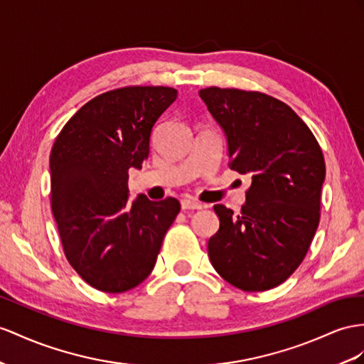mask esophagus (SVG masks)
Returning a JSON list of instances; mask_svg holds the SVG:
<instances>
[{"label": "esophagus", "instance_id": "esophagus-1", "mask_svg": "<svg viewBox=\"0 0 364 364\" xmlns=\"http://www.w3.org/2000/svg\"><path fill=\"white\" fill-rule=\"evenodd\" d=\"M181 209L183 210H195V209H203V204L195 201L192 198H186V200H181Z\"/></svg>", "mask_w": 364, "mask_h": 364}]
</instances>
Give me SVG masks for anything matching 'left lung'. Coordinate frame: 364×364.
I'll use <instances>...</instances> for the list:
<instances>
[{
  "label": "left lung",
  "instance_id": "8db88e82",
  "mask_svg": "<svg viewBox=\"0 0 364 364\" xmlns=\"http://www.w3.org/2000/svg\"><path fill=\"white\" fill-rule=\"evenodd\" d=\"M228 138L229 167L252 176L241 212L213 210L220 229L208 243L213 269L241 291L272 289L301 264L320 223L324 156L295 112L262 92H198Z\"/></svg>",
  "mask_w": 364,
  "mask_h": 364
}]
</instances>
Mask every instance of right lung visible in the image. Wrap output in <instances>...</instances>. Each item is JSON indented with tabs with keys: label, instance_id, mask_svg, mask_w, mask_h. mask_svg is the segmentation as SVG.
I'll return each instance as SVG.
<instances>
[{
	"label": "right lung",
	"instance_id": "obj_1",
	"mask_svg": "<svg viewBox=\"0 0 364 364\" xmlns=\"http://www.w3.org/2000/svg\"><path fill=\"white\" fill-rule=\"evenodd\" d=\"M178 92L129 86L86 102L50 152V203L70 266L102 292L134 289L152 272L176 198L129 203V169H141L156 119Z\"/></svg>",
	"mask_w": 364,
	"mask_h": 364
}]
</instances>
